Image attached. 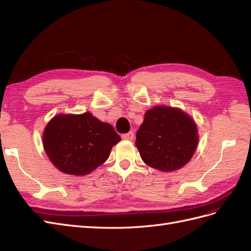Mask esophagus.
Returning a JSON list of instances; mask_svg holds the SVG:
<instances>
[{
	"label": "esophagus",
	"mask_w": 251,
	"mask_h": 251,
	"mask_svg": "<svg viewBox=\"0 0 251 251\" xmlns=\"http://www.w3.org/2000/svg\"><path fill=\"white\" fill-rule=\"evenodd\" d=\"M121 137H123V139H125V140H133L134 139V132L131 131L126 134H124Z\"/></svg>",
	"instance_id": "1"
}]
</instances>
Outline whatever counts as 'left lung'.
Masks as SVG:
<instances>
[{
  "instance_id": "obj_1",
  "label": "left lung",
  "mask_w": 251,
  "mask_h": 251,
  "mask_svg": "<svg viewBox=\"0 0 251 251\" xmlns=\"http://www.w3.org/2000/svg\"><path fill=\"white\" fill-rule=\"evenodd\" d=\"M198 140V128L192 117L180 109L157 105L144 115L135 144L144 163L172 172L191 160Z\"/></svg>"
}]
</instances>
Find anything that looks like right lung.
I'll list each match as a JSON object with an SVG mask.
<instances>
[{"label": "right lung", "instance_id": "1", "mask_svg": "<svg viewBox=\"0 0 251 251\" xmlns=\"http://www.w3.org/2000/svg\"><path fill=\"white\" fill-rule=\"evenodd\" d=\"M120 140L111 125L89 112L59 114L49 121L43 134L50 161L60 172L75 176L90 174L101 165Z\"/></svg>", "mask_w": 251, "mask_h": 251}]
</instances>
